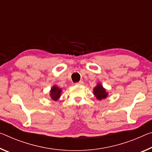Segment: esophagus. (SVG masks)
<instances>
[{
  "label": "esophagus",
  "mask_w": 152,
  "mask_h": 152,
  "mask_svg": "<svg viewBox=\"0 0 152 152\" xmlns=\"http://www.w3.org/2000/svg\"><path fill=\"white\" fill-rule=\"evenodd\" d=\"M76 85H84V83L83 81H79L78 83H76Z\"/></svg>",
  "instance_id": "obj_1"
}]
</instances>
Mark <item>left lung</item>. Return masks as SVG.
Instances as JSON below:
<instances>
[{
    "instance_id": "left-lung-1",
    "label": "left lung",
    "mask_w": 152,
    "mask_h": 152,
    "mask_svg": "<svg viewBox=\"0 0 152 152\" xmlns=\"http://www.w3.org/2000/svg\"><path fill=\"white\" fill-rule=\"evenodd\" d=\"M93 92L95 97H97V99L99 100L106 98L107 96V93L105 91V89L103 88L102 85H100V84H98L97 86H95L93 90Z\"/></svg>"
}]
</instances>
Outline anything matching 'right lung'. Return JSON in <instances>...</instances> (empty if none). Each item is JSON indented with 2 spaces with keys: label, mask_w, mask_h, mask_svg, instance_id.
Instances as JSON below:
<instances>
[{
  "label": "right lung",
  "mask_w": 152,
  "mask_h": 152,
  "mask_svg": "<svg viewBox=\"0 0 152 152\" xmlns=\"http://www.w3.org/2000/svg\"><path fill=\"white\" fill-rule=\"evenodd\" d=\"M61 93V89H60L59 87H57V86H53V88L50 90V97L52 98V99L54 101H57L60 97V95Z\"/></svg>",
  "instance_id": "obj_1"
}]
</instances>
